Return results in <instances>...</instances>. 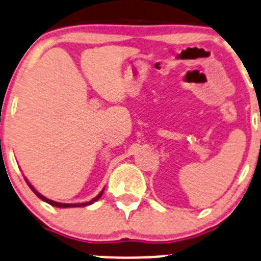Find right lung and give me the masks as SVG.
<instances>
[{"label": "right lung", "instance_id": "obj_1", "mask_svg": "<svg viewBox=\"0 0 261 261\" xmlns=\"http://www.w3.org/2000/svg\"><path fill=\"white\" fill-rule=\"evenodd\" d=\"M25 181H27V179H25ZM27 182H28V181H27ZM28 185H29L30 189L33 190V192H35V195H37L38 198L42 199V200H43V201H45V203L50 204V205L57 206V208H75V206H87V205H90V204H93V203H94V201H97L98 199H99L100 196H102V194H103V190H102V191H100L99 194H98L94 199H92V200H90V201H87V203H80V204H62V203H57V201H53V200H49V199L44 198V196H43V195H40L39 192L35 191V189H34V187L32 186V185L29 184V182H28Z\"/></svg>", "mask_w": 261, "mask_h": 261}]
</instances>
